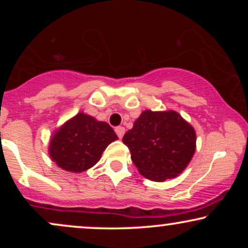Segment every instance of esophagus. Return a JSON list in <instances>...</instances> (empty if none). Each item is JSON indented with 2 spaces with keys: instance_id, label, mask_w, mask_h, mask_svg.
Masks as SVG:
<instances>
[{
  "instance_id": "obj_1",
  "label": "esophagus",
  "mask_w": 248,
  "mask_h": 248,
  "mask_svg": "<svg viewBox=\"0 0 248 248\" xmlns=\"http://www.w3.org/2000/svg\"><path fill=\"white\" fill-rule=\"evenodd\" d=\"M115 133H116V135L119 136V139H122V136H124V127H116Z\"/></svg>"
}]
</instances>
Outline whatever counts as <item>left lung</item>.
Masks as SVG:
<instances>
[{
	"label": "left lung",
	"instance_id": "1",
	"mask_svg": "<svg viewBox=\"0 0 248 248\" xmlns=\"http://www.w3.org/2000/svg\"><path fill=\"white\" fill-rule=\"evenodd\" d=\"M122 142L139 172L154 182L175 178L191 161L196 132L175 110H144Z\"/></svg>",
	"mask_w": 248,
	"mask_h": 248
}]
</instances>
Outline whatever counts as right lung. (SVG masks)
<instances>
[{"label":"right lung","instance_id":"add662e5","mask_svg":"<svg viewBox=\"0 0 248 248\" xmlns=\"http://www.w3.org/2000/svg\"><path fill=\"white\" fill-rule=\"evenodd\" d=\"M115 140L118 136L107 122L80 112L56 130L49 154L59 168L79 173L98 163L104 150Z\"/></svg>","mask_w":248,"mask_h":248}]
</instances>
